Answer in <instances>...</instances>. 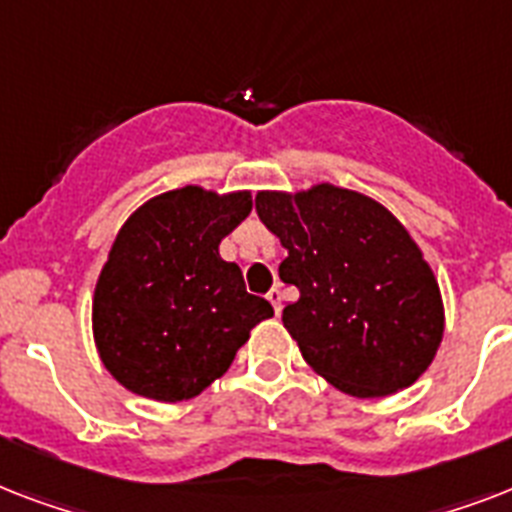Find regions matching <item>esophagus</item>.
I'll return each mask as SVG.
<instances>
[{"instance_id": "1", "label": "esophagus", "mask_w": 512, "mask_h": 512, "mask_svg": "<svg viewBox=\"0 0 512 512\" xmlns=\"http://www.w3.org/2000/svg\"><path fill=\"white\" fill-rule=\"evenodd\" d=\"M265 297H268V303L273 305V311L281 313V300H284V295H281V289L273 287L271 292H268V295H265Z\"/></svg>"}]
</instances>
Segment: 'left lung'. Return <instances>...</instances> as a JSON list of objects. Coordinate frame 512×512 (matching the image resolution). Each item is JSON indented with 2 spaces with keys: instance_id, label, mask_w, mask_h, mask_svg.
<instances>
[{
  "instance_id": "left-lung-1",
  "label": "left lung",
  "mask_w": 512,
  "mask_h": 512,
  "mask_svg": "<svg viewBox=\"0 0 512 512\" xmlns=\"http://www.w3.org/2000/svg\"><path fill=\"white\" fill-rule=\"evenodd\" d=\"M255 209L300 289L281 313L313 372L356 398L409 388L444 337L438 281L404 225L364 193L319 183L260 191Z\"/></svg>"
}]
</instances>
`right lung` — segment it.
<instances>
[{"label": "right lung", "mask_w": 512, "mask_h": 512, "mask_svg": "<svg viewBox=\"0 0 512 512\" xmlns=\"http://www.w3.org/2000/svg\"><path fill=\"white\" fill-rule=\"evenodd\" d=\"M249 212V191L185 185L127 217L92 297L100 361L124 388L164 404L199 396L271 319L217 249Z\"/></svg>", "instance_id": "obj_1"}]
</instances>
